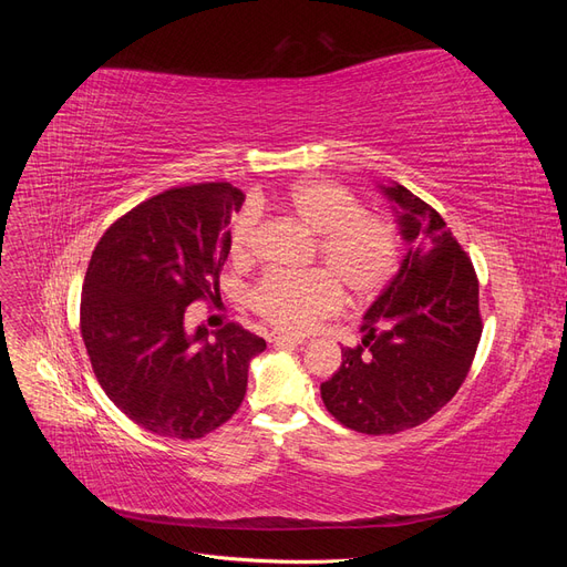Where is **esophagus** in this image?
Here are the masks:
<instances>
[{
	"label": "esophagus",
	"instance_id": "1",
	"mask_svg": "<svg viewBox=\"0 0 567 567\" xmlns=\"http://www.w3.org/2000/svg\"><path fill=\"white\" fill-rule=\"evenodd\" d=\"M269 342L274 346H302L305 336H290V333H269Z\"/></svg>",
	"mask_w": 567,
	"mask_h": 567
}]
</instances>
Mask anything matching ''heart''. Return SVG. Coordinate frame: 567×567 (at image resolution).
Instances as JSON below:
<instances>
[{"label":"heart","instance_id":"heart-1","mask_svg":"<svg viewBox=\"0 0 567 567\" xmlns=\"http://www.w3.org/2000/svg\"><path fill=\"white\" fill-rule=\"evenodd\" d=\"M277 205L319 236L317 252L329 271H271L257 281L248 302L267 321L288 331H305L342 305V290L357 300L381 293L398 269V236L388 221L362 213L357 198L333 182L305 179L277 198ZM255 205L236 215L229 248L236 260H248L257 231Z\"/></svg>","mask_w":567,"mask_h":567}]
</instances>
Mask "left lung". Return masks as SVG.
<instances>
[{"label": "left lung", "instance_id": "8db88e82", "mask_svg": "<svg viewBox=\"0 0 567 567\" xmlns=\"http://www.w3.org/2000/svg\"><path fill=\"white\" fill-rule=\"evenodd\" d=\"M406 252L362 321V346L321 383L326 409L357 433L392 435L447 404L471 369L483 321L477 279L444 219L402 184H379Z\"/></svg>", "mask_w": 567, "mask_h": 567}]
</instances>
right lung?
<instances>
[{
    "mask_svg": "<svg viewBox=\"0 0 567 567\" xmlns=\"http://www.w3.org/2000/svg\"><path fill=\"white\" fill-rule=\"evenodd\" d=\"M227 182L153 196L106 229L82 286L80 331L109 400L153 435L198 440L241 406L248 367L267 342L227 323L186 329V307L219 296L231 213Z\"/></svg>",
    "mask_w": 567,
    "mask_h": 567,
    "instance_id": "obj_1",
    "label": "right lung"
}]
</instances>
